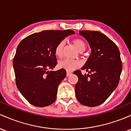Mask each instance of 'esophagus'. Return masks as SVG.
Masks as SVG:
<instances>
[{
    "label": "esophagus",
    "instance_id": "34e87169",
    "mask_svg": "<svg viewBox=\"0 0 131 131\" xmlns=\"http://www.w3.org/2000/svg\"><path fill=\"white\" fill-rule=\"evenodd\" d=\"M72 74L71 72H67V73H66V75L67 76H69Z\"/></svg>",
    "mask_w": 131,
    "mask_h": 131
}]
</instances>
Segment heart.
Returning a JSON list of instances; mask_svg holds the SVG:
<instances>
[{
    "mask_svg": "<svg viewBox=\"0 0 131 131\" xmlns=\"http://www.w3.org/2000/svg\"><path fill=\"white\" fill-rule=\"evenodd\" d=\"M64 43H65L64 41H61L56 47L54 52H55V55L58 58H61L62 56ZM73 43L80 52H83L86 49V45L82 39H74L73 40ZM80 65H81V63L77 60L69 59H64L59 62L58 63V66L60 68L64 69L69 72L76 69L78 67H80Z\"/></svg>",
    "mask_w": 131,
    "mask_h": 131,
    "instance_id": "b5f03b06",
    "label": "heart"
}]
</instances>
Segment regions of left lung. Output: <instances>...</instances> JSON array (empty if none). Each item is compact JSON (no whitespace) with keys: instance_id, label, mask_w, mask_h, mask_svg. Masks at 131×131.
Instances as JSON below:
<instances>
[{"instance_id":"8db88e82","label":"left lung","mask_w":131,"mask_h":131,"mask_svg":"<svg viewBox=\"0 0 131 131\" xmlns=\"http://www.w3.org/2000/svg\"><path fill=\"white\" fill-rule=\"evenodd\" d=\"M86 39L92 52L82 67L90 74L83 75L80 70L73 73L79 78L75 86L76 97L82 105L98 106L106 100L116 89L123 64L119 50L113 41L96 31H80Z\"/></svg>"}]
</instances>
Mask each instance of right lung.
Masks as SVG:
<instances>
[{
    "label": "right lung",
    "mask_w": 131,
    "mask_h": 131,
    "mask_svg": "<svg viewBox=\"0 0 131 131\" xmlns=\"http://www.w3.org/2000/svg\"><path fill=\"white\" fill-rule=\"evenodd\" d=\"M72 30H45L23 39L13 61L15 81L21 94L30 104L45 107L56 99L58 88L66 77L64 69L52 71L58 64L55 48Z\"/></svg>",
    "instance_id": "1"
}]
</instances>
